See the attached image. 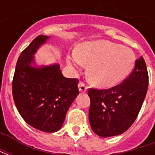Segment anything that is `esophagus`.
I'll return each mask as SVG.
<instances>
[{
	"instance_id": "34e87169",
	"label": "esophagus",
	"mask_w": 155,
	"mask_h": 155,
	"mask_svg": "<svg viewBox=\"0 0 155 155\" xmlns=\"http://www.w3.org/2000/svg\"><path fill=\"white\" fill-rule=\"evenodd\" d=\"M78 87H79V90H80V91L81 92H86V91H87V86L84 84V82H82V81H80L79 82V84H78Z\"/></svg>"
}]
</instances>
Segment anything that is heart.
I'll use <instances>...</instances> for the list:
<instances>
[{"instance_id": "obj_1", "label": "heart", "mask_w": 155, "mask_h": 155, "mask_svg": "<svg viewBox=\"0 0 155 155\" xmlns=\"http://www.w3.org/2000/svg\"><path fill=\"white\" fill-rule=\"evenodd\" d=\"M70 61L75 65L90 64V81L98 87L110 88L130 74L135 55L130 48L108 41H95L80 45Z\"/></svg>"}]
</instances>
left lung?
<instances>
[{
    "instance_id": "left-lung-1",
    "label": "left lung",
    "mask_w": 155,
    "mask_h": 155,
    "mask_svg": "<svg viewBox=\"0 0 155 155\" xmlns=\"http://www.w3.org/2000/svg\"><path fill=\"white\" fill-rule=\"evenodd\" d=\"M149 74L143 58L135 61L130 75L106 90L90 88L89 120L92 130L101 137L119 135L136 120L146 96Z\"/></svg>"
}]
</instances>
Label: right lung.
<instances>
[{"label":"right lung","instance_id":"1","mask_svg":"<svg viewBox=\"0 0 155 155\" xmlns=\"http://www.w3.org/2000/svg\"><path fill=\"white\" fill-rule=\"evenodd\" d=\"M49 38L35 37L20 54L12 81L19 113L33 128L53 133L61 128L68 109L79 94L78 79L65 78L57 64L32 67L33 54Z\"/></svg>","mask_w":155,"mask_h":155}]
</instances>
